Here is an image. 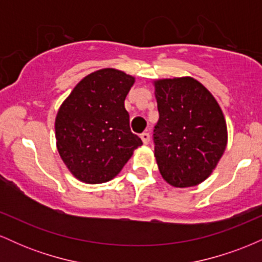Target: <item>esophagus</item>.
Returning <instances> with one entry per match:
<instances>
[{"mask_svg": "<svg viewBox=\"0 0 262 262\" xmlns=\"http://www.w3.org/2000/svg\"><path fill=\"white\" fill-rule=\"evenodd\" d=\"M140 138H141V140H143L144 144H149V141H150V134L149 133H143L140 135Z\"/></svg>", "mask_w": 262, "mask_h": 262, "instance_id": "esophagus-1", "label": "esophagus"}]
</instances>
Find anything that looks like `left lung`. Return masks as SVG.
<instances>
[{
  "label": "left lung",
  "mask_w": 262,
  "mask_h": 262,
  "mask_svg": "<svg viewBox=\"0 0 262 262\" xmlns=\"http://www.w3.org/2000/svg\"><path fill=\"white\" fill-rule=\"evenodd\" d=\"M154 86L159 171L173 187L200 185L215 169L227 146L224 114L212 93L193 77L156 80Z\"/></svg>",
  "instance_id": "8db88e82"
}]
</instances>
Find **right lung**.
<instances>
[{
    "label": "right lung",
    "mask_w": 262,
    "mask_h": 262,
    "mask_svg": "<svg viewBox=\"0 0 262 262\" xmlns=\"http://www.w3.org/2000/svg\"><path fill=\"white\" fill-rule=\"evenodd\" d=\"M135 79L116 69L87 75L62 102L55 118L56 148L80 181L103 183L121 172L143 141L129 127L124 100Z\"/></svg>",
    "instance_id": "add662e5"
}]
</instances>
